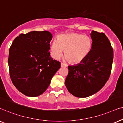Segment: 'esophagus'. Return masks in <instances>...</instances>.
<instances>
[{
	"label": "esophagus",
	"instance_id": "obj_1",
	"mask_svg": "<svg viewBox=\"0 0 123 123\" xmlns=\"http://www.w3.org/2000/svg\"><path fill=\"white\" fill-rule=\"evenodd\" d=\"M61 66L62 68H65V67L67 66V65L66 64H65V63L61 62Z\"/></svg>",
	"mask_w": 123,
	"mask_h": 123
}]
</instances>
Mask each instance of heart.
I'll use <instances>...</instances> for the list:
<instances>
[{"mask_svg": "<svg viewBox=\"0 0 123 123\" xmlns=\"http://www.w3.org/2000/svg\"><path fill=\"white\" fill-rule=\"evenodd\" d=\"M92 42L89 36L71 32L61 35L50 46L52 56L58 59L65 52V57L72 63H78L84 60L91 51Z\"/></svg>", "mask_w": 123, "mask_h": 123, "instance_id": "obj_1", "label": "heart"}]
</instances>
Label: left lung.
<instances>
[{
  "mask_svg": "<svg viewBox=\"0 0 123 123\" xmlns=\"http://www.w3.org/2000/svg\"><path fill=\"white\" fill-rule=\"evenodd\" d=\"M92 48L80 63L68 66L65 80L68 91L77 97H87L102 88L110 76L114 52L110 42L103 32L92 31Z\"/></svg>",
  "mask_w": 123,
  "mask_h": 123,
  "instance_id": "1",
  "label": "left lung"
}]
</instances>
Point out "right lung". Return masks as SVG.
Segmentation results:
<instances>
[{"mask_svg": "<svg viewBox=\"0 0 123 123\" xmlns=\"http://www.w3.org/2000/svg\"><path fill=\"white\" fill-rule=\"evenodd\" d=\"M52 35L47 31L21 34L9 50L8 65L13 84L29 97L40 96L48 88L61 63L50 55Z\"/></svg>", "mask_w": 123, "mask_h": 123, "instance_id": "right-lung-1", "label": "right lung"}]
</instances>
